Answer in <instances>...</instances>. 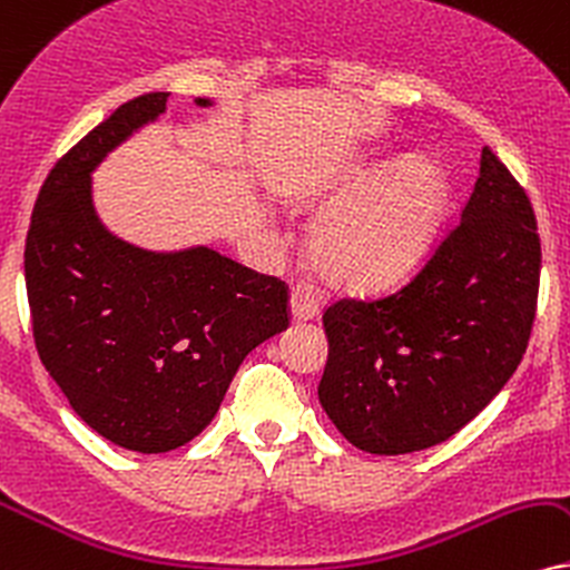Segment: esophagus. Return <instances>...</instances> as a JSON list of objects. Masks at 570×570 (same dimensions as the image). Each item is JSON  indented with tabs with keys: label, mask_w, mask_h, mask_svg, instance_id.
I'll use <instances>...</instances> for the list:
<instances>
[{
	"label": "esophagus",
	"mask_w": 570,
	"mask_h": 570,
	"mask_svg": "<svg viewBox=\"0 0 570 570\" xmlns=\"http://www.w3.org/2000/svg\"><path fill=\"white\" fill-rule=\"evenodd\" d=\"M320 314V298L308 285H296L291 293V317L296 322H308Z\"/></svg>",
	"instance_id": "34e87169"
}]
</instances>
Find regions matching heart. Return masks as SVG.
<instances>
[{"mask_svg": "<svg viewBox=\"0 0 570 570\" xmlns=\"http://www.w3.org/2000/svg\"><path fill=\"white\" fill-rule=\"evenodd\" d=\"M370 160L330 195L343 206L308 229L306 256L327 285L377 293L417 269L446 208V179L425 160Z\"/></svg>", "mask_w": 570, "mask_h": 570, "instance_id": "heart-1", "label": "heart"}]
</instances>
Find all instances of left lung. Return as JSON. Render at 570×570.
Masks as SVG:
<instances>
[{"mask_svg":"<svg viewBox=\"0 0 570 570\" xmlns=\"http://www.w3.org/2000/svg\"><path fill=\"white\" fill-rule=\"evenodd\" d=\"M542 245L523 187L489 147L460 224L410 285L322 317L320 404L348 444L410 454L465 428L521 364Z\"/></svg>","mask_w":570,"mask_h":570,"instance_id":"1","label":"left lung"}]
</instances>
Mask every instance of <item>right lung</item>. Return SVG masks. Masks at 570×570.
<instances>
[{
  "instance_id": "right-lung-1",
  "label": "right lung",
  "mask_w": 570,
  "mask_h": 570,
  "mask_svg": "<svg viewBox=\"0 0 570 570\" xmlns=\"http://www.w3.org/2000/svg\"><path fill=\"white\" fill-rule=\"evenodd\" d=\"M166 102L168 91L124 102L55 164L23 262L49 377L91 431L142 454L193 441L219 412L245 356L287 330V287L277 277L208 245L139 248L97 214L91 174L156 124Z\"/></svg>"
}]
</instances>
